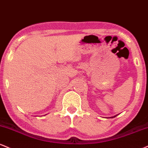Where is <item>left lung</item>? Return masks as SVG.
<instances>
[{
	"label": "left lung",
	"mask_w": 148,
	"mask_h": 148,
	"mask_svg": "<svg viewBox=\"0 0 148 148\" xmlns=\"http://www.w3.org/2000/svg\"><path fill=\"white\" fill-rule=\"evenodd\" d=\"M116 116H117V115H116V116H112V117H110V118H114V117H116Z\"/></svg>",
	"instance_id": "left-lung-1"
}]
</instances>
